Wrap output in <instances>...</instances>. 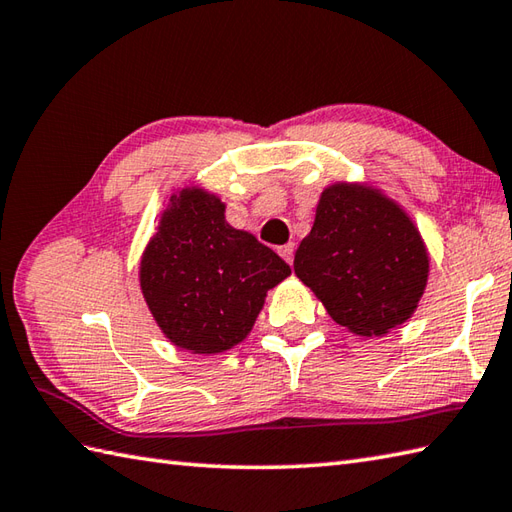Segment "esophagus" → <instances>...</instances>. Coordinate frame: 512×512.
<instances>
[{
	"instance_id": "1",
	"label": "esophagus",
	"mask_w": 512,
	"mask_h": 512,
	"mask_svg": "<svg viewBox=\"0 0 512 512\" xmlns=\"http://www.w3.org/2000/svg\"><path fill=\"white\" fill-rule=\"evenodd\" d=\"M278 254L287 260V263L291 265L293 263V245L291 243H287V245H282V247H278Z\"/></svg>"
}]
</instances>
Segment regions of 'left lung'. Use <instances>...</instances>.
Returning <instances> with one entry per match:
<instances>
[{"mask_svg":"<svg viewBox=\"0 0 512 512\" xmlns=\"http://www.w3.org/2000/svg\"><path fill=\"white\" fill-rule=\"evenodd\" d=\"M293 269L339 326L372 337L410 320L427 287L429 254L399 203L337 181L324 188Z\"/></svg>","mask_w":512,"mask_h":512,"instance_id":"obj_1","label":"left lung"}]
</instances>
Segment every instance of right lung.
<instances>
[{
    "label": "right lung",
    "instance_id": "add662e5",
    "mask_svg": "<svg viewBox=\"0 0 512 512\" xmlns=\"http://www.w3.org/2000/svg\"><path fill=\"white\" fill-rule=\"evenodd\" d=\"M291 274L274 249L225 221L203 188L170 195L140 263V287L157 326L177 348L214 355L252 331L269 289Z\"/></svg>",
    "mask_w": 512,
    "mask_h": 512
}]
</instances>
